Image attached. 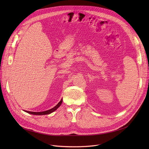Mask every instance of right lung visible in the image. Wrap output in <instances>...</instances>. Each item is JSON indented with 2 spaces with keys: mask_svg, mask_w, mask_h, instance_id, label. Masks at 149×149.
I'll list each match as a JSON object with an SVG mask.
<instances>
[{
  "mask_svg": "<svg viewBox=\"0 0 149 149\" xmlns=\"http://www.w3.org/2000/svg\"><path fill=\"white\" fill-rule=\"evenodd\" d=\"M62 102V98L61 100V101L58 103V104L55 106V107L49 110H47V111H42V112H32V111H25V112L29 113V114H33V115H46V114H49L51 113H52V112L55 111L59 106L61 105Z\"/></svg>",
  "mask_w": 149,
  "mask_h": 149,
  "instance_id": "1",
  "label": "right lung"
}]
</instances>
